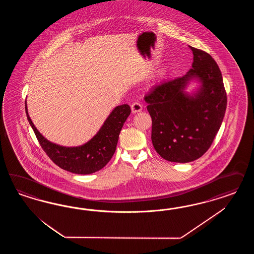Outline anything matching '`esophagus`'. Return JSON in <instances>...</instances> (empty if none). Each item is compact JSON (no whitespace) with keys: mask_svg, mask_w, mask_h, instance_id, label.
<instances>
[{"mask_svg":"<svg viewBox=\"0 0 254 254\" xmlns=\"http://www.w3.org/2000/svg\"><path fill=\"white\" fill-rule=\"evenodd\" d=\"M141 110H142V105H141L139 102L135 101V102L132 103V105H131V111H132L133 114L138 113V112H140Z\"/></svg>","mask_w":254,"mask_h":254,"instance_id":"34e87169","label":"esophagus"}]
</instances>
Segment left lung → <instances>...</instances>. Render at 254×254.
<instances>
[{"label": "left lung", "instance_id": "1", "mask_svg": "<svg viewBox=\"0 0 254 254\" xmlns=\"http://www.w3.org/2000/svg\"><path fill=\"white\" fill-rule=\"evenodd\" d=\"M192 69L185 75L154 85L144 100L152 117V142L164 159L188 163L212 144L223 122L227 97L222 72L207 52L190 46ZM192 77L201 87L190 96L183 90Z\"/></svg>", "mask_w": 254, "mask_h": 254}]
</instances>
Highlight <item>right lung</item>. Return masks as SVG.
Instances as JSON below:
<instances>
[{
    "mask_svg": "<svg viewBox=\"0 0 254 254\" xmlns=\"http://www.w3.org/2000/svg\"><path fill=\"white\" fill-rule=\"evenodd\" d=\"M25 109L28 121L46 154L57 166L75 174H91L107 165L116 152L120 131L131 112L127 104L117 106L89 141L82 146L64 147L47 140L32 123L27 104Z\"/></svg>",
    "mask_w": 254,
    "mask_h": 254,
    "instance_id": "right-lung-1",
    "label": "right lung"
}]
</instances>
